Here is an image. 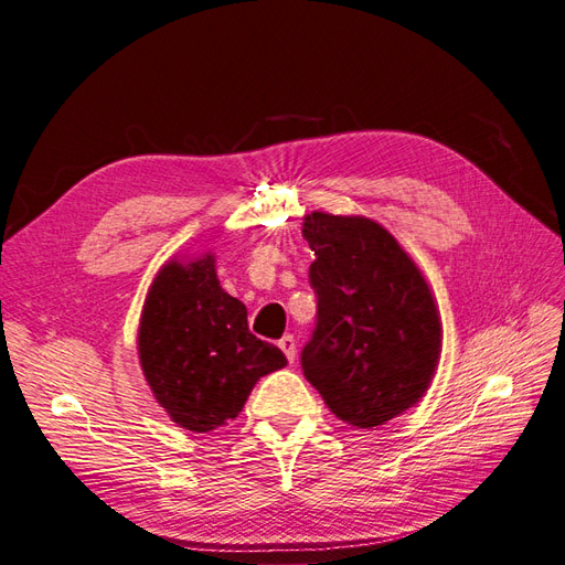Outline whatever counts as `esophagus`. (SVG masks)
<instances>
[{
  "label": "esophagus",
  "instance_id": "esophagus-1",
  "mask_svg": "<svg viewBox=\"0 0 565 565\" xmlns=\"http://www.w3.org/2000/svg\"><path fill=\"white\" fill-rule=\"evenodd\" d=\"M278 347H280L282 353L287 355L289 363L297 361V339H295L292 334H285V337L278 341Z\"/></svg>",
  "mask_w": 565,
  "mask_h": 565
}]
</instances>
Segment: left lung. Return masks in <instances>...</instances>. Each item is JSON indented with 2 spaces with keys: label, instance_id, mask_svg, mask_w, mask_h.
I'll return each instance as SVG.
<instances>
[{
  "label": "left lung",
  "instance_id": "left-lung-1",
  "mask_svg": "<svg viewBox=\"0 0 565 565\" xmlns=\"http://www.w3.org/2000/svg\"><path fill=\"white\" fill-rule=\"evenodd\" d=\"M301 233L316 254L309 280L318 297L303 374L339 419L372 429L429 388L443 337L436 301L377 221L313 212Z\"/></svg>",
  "mask_w": 565,
  "mask_h": 565
}]
</instances>
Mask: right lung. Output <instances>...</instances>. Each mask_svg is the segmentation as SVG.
I'll return each mask as SVG.
<instances>
[{
  "label": "right lung",
  "instance_id": "1",
  "mask_svg": "<svg viewBox=\"0 0 565 565\" xmlns=\"http://www.w3.org/2000/svg\"><path fill=\"white\" fill-rule=\"evenodd\" d=\"M139 358L164 413L195 434L235 419L254 384L287 365L249 332L245 303L221 289L212 254L162 266L141 313Z\"/></svg>",
  "mask_w": 565,
  "mask_h": 565
}]
</instances>
